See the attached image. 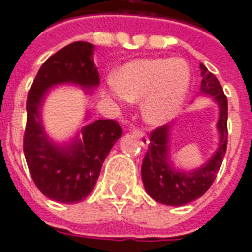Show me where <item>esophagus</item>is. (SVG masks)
<instances>
[{"instance_id":"1","label":"esophagus","mask_w":252,"mask_h":252,"mask_svg":"<svg viewBox=\"0 0 252 252\" xmlns=\"http://www.w3.org/2000/svg\"><path fill=\"white\" fill-rule=\"evenodd\" d=\"M132 133H133V136H135L137 140L140 141V144L143 145V147H147V145L150 144V139H148V136L145 135L143 131H140V129H133Z\"/></svg>"}]
</instances>
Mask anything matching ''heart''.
Listing matches in <instances>:
<instances>
[{
	"label": "heart",
	"mask_w": 252,
	"mask_h": 252,
	"mask_svg": "<svg viewBox=\"0 0 252 252\" xmlns=\"http://www.w3.org/2000/svg\"><path fill=\"white\" fill-rule=\"evenodd\" d=\"M191 73L182 60L143 59L131 61L108 79V92L120 102L143 98L141 112L150 124L172 119L184 102Z\"/></svg>",
	"instance_id": "1"
}]
</instances>
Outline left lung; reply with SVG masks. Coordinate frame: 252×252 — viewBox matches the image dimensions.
I'll return each instance as SVG.
<instances>
[{"label":"left lung","instance_id":"left-lung-1","mask_svg":"<svg viewBox=\"0 0 252 252\" xmlns=\"http://www.w3.org/2000/svg\"><path fill=\"white\" fill-rule=\"evenodd\" d=\"M200 69L203 77L200 89L203 93L214 97L220 111L218 120V131L220 133L219 147L211 159L200 168L192 172H180L169 164L168 139L171 126L165 124L151 132L148 150L141 165V179L147 193L154 200L167 206H184L203 196L214 183L227 150V97L215 76L203 64H200Z\"/></svg>","mask_w":252,"mask_h":252}]
</instances>
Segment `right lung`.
Here are the masks:
<instances>
[{"mask_svg":"<svg viewBox=\"0 0 252 252\" xmlns=\"http://www.w3.org/2000/svg\"><path fill=\"white\" fill-rule=\"evenodd\" d=\"M93 45L85 41L69 44L41 65L27 100L24 154L33 182L52 200L74 204L93 191L104 160L121 136L116 120H96L81 129L69 145L48 139L41 123V105L50 87L76 84L87 91L100 84L93 63Z\"/></svg>","mask_w":252,"mask_h":252,"instance_id":"add662e5","label":"right lung"}]
</instances>
